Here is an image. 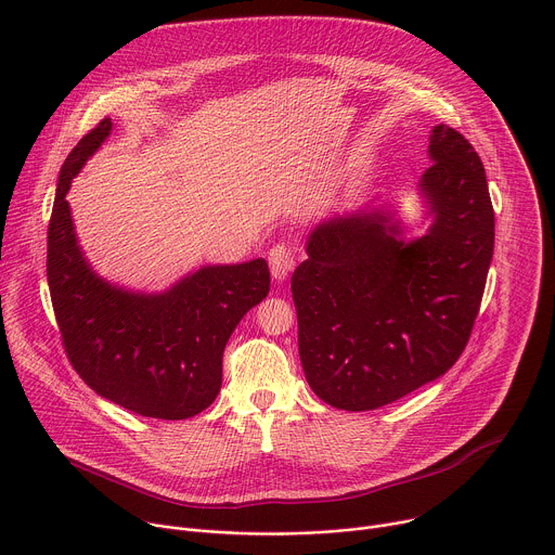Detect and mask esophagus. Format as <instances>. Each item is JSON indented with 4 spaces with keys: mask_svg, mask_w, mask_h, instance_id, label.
Masks as SVG:
<instances>
[{
    "mask_svg": "<svg viewBox=\"0 0 555 555\" xmlns=\"http://www.w3.org/2000/svg\"><path fill=\"white\" fill-rule=\"evenodd\" d=\"M268 263H270V274H272V279L279 281V283H283V281L289 276V272L294 270V255H292V250H289L287 246L279 244V246H274V248L270 250Z\"/></svg>",
    "mask_w": 555,
    "mask_h": 555,
    "instance_id": "1",
    "label": "esophagus"
}]
</instances>
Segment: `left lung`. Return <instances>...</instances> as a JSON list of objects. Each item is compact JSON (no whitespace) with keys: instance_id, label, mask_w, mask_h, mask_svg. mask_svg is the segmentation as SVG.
Listing matches in <instances>:
<instances>
[{"instance_id":"8db88e82","label":"left lung","mask_w":555,"mask_h":555,"mask_svg":"<svg viewBox=\"0 0 555 555\" xmlns=\"http://www.w3.org/2000/svg\"><path fill=\"white\" fill-rule=\"evenodd\" d=\"M417 182L424 232L392 202L315 223L292 274L307 384L340 411H373L441 377L467 345L494 255L481 157L437 125Z\"/></svg>"}]
</instances>
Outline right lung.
<instances>
[{"mask_svg": "<svg viewBox=\"0 0 555 555\" xmlns=\"http://www.w3.org/2000/svg\"><path fill=\"white\" fill-rule=\"evenodd\" d=\"M101 120L59 173L48 228V285L67 358L101 398L155 420H189L221 388V358L244 315L270 292L266 259L202 266L163 292L101 276L78 244L72 180L109 138Z\"/></svg>", "mask_w": 555, "mask_h": 555, "instance_id": "right-lung-1", "label": "right lung"}]
</instances>
